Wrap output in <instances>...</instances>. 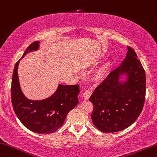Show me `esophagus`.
Masks as SVG:
<instances>
[{
	"instance_id": "esophagus-1",
	"label": "esophagus",
	"mask_w": 157,
	"mask_h": 157,
	"mask_svg": "<svg viewBox=\"0 0 157 157\" xmlns=\"http://www.w3.org/2000/svg\"><path fill=\"white\" fill-rule=\"evenodd\" d=\"M91 95H92V90H86L85 92L83 93V98L85 99V100H88Z\"/></svg>"
}]
</instances>
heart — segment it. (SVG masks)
<instances>
[{
  "label": "heart",
  "instance_id": "1",
  "mask_svg": "<svg viewBox=\"0 0 157 157\" xmlns=\"http://www.w3.org/2000/svg\"><path fill=\"white\" fill-rule=\"evenodd\" d=\"M108 69H109V65L108 64L104 65V66L100 67V68L95 71V78L97 79L98 81L102 80V79L105 78V77L107 75Z\"/></svg>",
  "mask_w": 157,
  "mask_h": 157
}]
</instances>
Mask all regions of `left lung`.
Wrapping results in <instances>:
<instances>
[{"label":"left lung","instance_id":"obj_1","mask_svg":"<svg viewBox=\"0 0 157 157\" xmlns=\"http://www.w3.org/2000/svg\"><path fill=\"white\" fill-rule=\"evenodd\" d=\"M120 67L111 72L89 98L91 119L103 132H119L133 124L143 109L146 92L145 71L131 48Z\"/></svg>","mask_w":157,"mask_h":157}]
</instances>
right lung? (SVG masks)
<instances>
[{
    "instance_id": "obj_1",
    "label": "right lung",
    "mask_w": 157,
    "mask_h": 157,
    "mask_svg": "<svg viewBox=\"0 0 157 157\" xmlns=\"http://www.w3.org/2000/svg\"><path fill=\"white\" fill-rule=\"evenodd\" d=\"M40 41L29 46L14 66L11 86V98L17 117L26 128L36 133H52L64 124L68 113L78 104V85L59 84L50 97L41 100H29L21 90L18 76L20 61L26 54L39 49Z\"/></svg>"
}]
</instances>
